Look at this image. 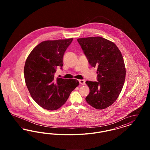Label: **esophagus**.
Instances as JSON below:
<instances>
[{
    "instance_id": "obj_1",
    "label": "esophagus",
    "mask_w": 150,
    "mask_h": 150,
    "mask_svg": "<svg viewBox=\"0 0 150 150\" xmlns=\"http://www.w3.org/2000/svg\"><path fill=\"white\" fill-rule=\"evenodd\" d=\"M79 83L81 84V85H84L85 84V80H79Z\"/></svg>"
}]
</instances>
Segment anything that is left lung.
<instances>
[{
	"label": "left lung",
	"mask_w": 150,
	"mask_h": 150,
	"mask_svg": "<svg viewBox=\"0 0 150 150\" xmlns=\"http://www.w3.org/2000/svg\"><path fill=\"white\" fill-rule=\"evenodd\" d=\"M78 42L92 67H97V81H86V98L91 106L102 110L111 106L121 92L126 71L121 52L114 43L100 36L79 38Z\"/></svg>",
	"instance_id": "obj_1"
}]
</instances>
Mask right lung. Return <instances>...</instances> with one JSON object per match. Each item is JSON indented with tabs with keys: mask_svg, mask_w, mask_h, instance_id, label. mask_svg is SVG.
Segmentation results:
<instances>
[{
	"mask_svg": "<svg viewBox=\"0 0 150 150\" xmlns=\"http://www.w3.org/2000/svg\"><path fill=\"white\" fill-rule=\"evenodd\" d=\"M73 38L47 40L31 52L24 67V76L31 96L39 106L56 110L64 105L79 86L76 79L55 78L57 67L62 69L64 52Z\"/></svg>",
	"mask_w": 150,
	"mask_h": 150,
	"instance_id": "right-lung-1",
	"label": "right lung"
}]
</instances>
